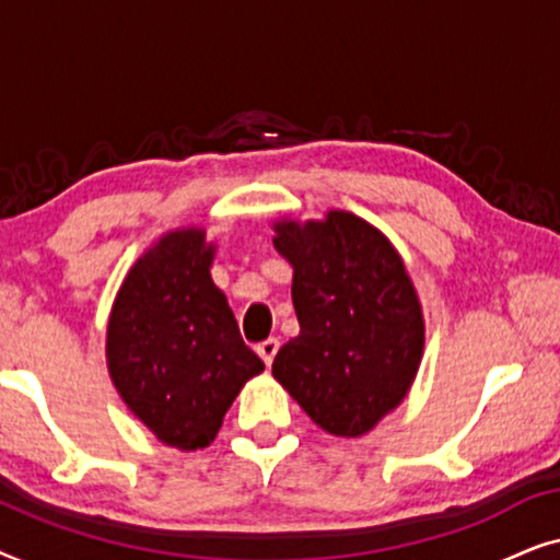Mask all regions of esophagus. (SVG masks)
I'll list each match as a JSON object with an SVG mask.
<instances>
[{"instance_id":"1","label":"esophagus","mask_w":560,"mask_h":560,"mask_svg":"<svg viewBox=\"0 0 560 560\" xmlns=\"http://www.w3.org/2000/svg\"><path fill=\"white\" fill-rule=\"evenodd\" d=\"M278 349H280V341L278 339H265L262 343H257V354L262 357V362L267 366L272 364V359H275V354H278Z\"/></svg>"}]
</instances>
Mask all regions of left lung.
I'll list each match as a JSON object with an SVG mask.
<instances>
[{"mask_svg": "<svg viewBox=\"0 0 560 560\" xmlns=\"http://www.w3.org/2000/svg\"><path fill=\"white\" fill-rule=\"evenodd\" d=\"M272 244L293 267L301 334L278 351L272 377L313 423L359 439L410 393L425 320L393 242L357 213L282 217Z\"/></svg>", "mask_w": 560, "mask_h": 560, "instance_id": "obj_1", "label": "left lung"}]
</instances>
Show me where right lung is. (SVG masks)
<instances>
[{
    "instance_id": "1",
    "label": "right lung",
    "mask_w": 560,
    "mask_h": 560,
    "mask_svg": "<svg viewBox=\"0 0 560 560\" xmlns=\"http://www.w3.org/2000/svg\"><path fill=\"white\" fill-rule=\"evenodd\" d=\"M206 229H173L129 267L106 324V370L132 416L178 451L217 439L234 397L265 370L211 280Z\"/></svg>"
}]
</instances>
